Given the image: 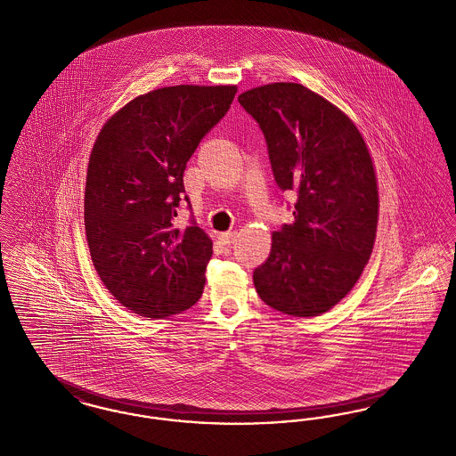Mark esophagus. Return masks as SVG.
Segmentation results:
<instances>
[{"label":"esophagus","mask_w":456,"mask_h":456,"mask_svg":"<svg viewBox=\"0 0 456 456\" xmlns=\"http://www.w3.org/2000/svg\"><path fill=\"white\" fill-rule=\"evenodd\" d=\"M220 240H222V244H232L234 242V239H236V232H222L220 234Z\"/></svg>","instance_id":"34e87169"}]
</instances>
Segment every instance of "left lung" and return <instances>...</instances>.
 Returning <instances> with one entry per match:
<instances>
[{
  "instance_id": "left-lung-1",
  "label": "left lung",
  "mask_w": 456,
  "mask_h": 456,
  "mask_svg": "<svg viewBox=\"0 0 456 456\" xmlns=\"http://www.w3.org/2000/svg\"><path fill=\"white\" fill-rule=\"evenodd\" d=\"M265 134L274 182L297 197L293 224L272 237L253 273L261 300L295 317L341 302L373 251L379 188L360 130L345 111L298 83L239 94Z\"/></svg>"
}]
</instances>
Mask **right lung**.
<instances>
[{
	"label": "right lung",
	"instance_id": "add662e5",
	"mask_svg": "<svg viewBox=\"0 0 456 456\" xmlns=\"http://www.w3.org/2000/svg\"><path fill=\"white\" fill-rule=\"evenodd\" d=\"M236 93L231 85H178L141 94L94 141L85 190L88 248L107 290L134 314L169 317L203 293L212 240L193 220L176 229L175 217L186 163Z\"/></svg>",
	"mask_w": 456,
	"mask_h": 456
}]
</instances>
